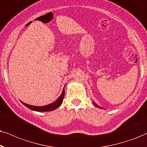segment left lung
I'll return each instance as SVG.
<instances>
[{
  "label": "left lung",
  "instance_id": "1",
  "mask_svg": "<svg viewBox=\"0 0 147 147\" xmlns=\"http://www.w3.org/2000/svg\"><path fill=\"white\" fill-rule=\"evenodd\" d=\"M93 104H94V105H95V106H96V107H98V108H99V109H102V108H101V107H99V106H98V105H96V103H95V102H93Z\"/></svg>",
  "mask_w": 147,
  "mask_h": 147
}]
</instances>
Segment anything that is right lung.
Masks as SVG:
<instances>
[{
	"label": "right lung",
	"instance_id": "right-lung-1",
	"mask_svg": "<svg viewBox=\"0 0 147 147\" xmlns=\"http://www.w3.org/2000/svg\"><path fill=\"white\" fill-rule=\"evenodd\" d=\"M64 93L65 92H64V88L62 90V94H61L60 96L58 98V99H57L56 101H55L53 103L49 104V105H48L43 106V107H36V106L27 105V104L24 103L23 102H22L24 105H25L26 107L32 111H38V112H47V111H51L55 110V109H56L57 108H58L61 105H62L63 99H64Z\"/></svg>",
	"mask_w": 147,
	"mask_h": 147
}]
</instances>
